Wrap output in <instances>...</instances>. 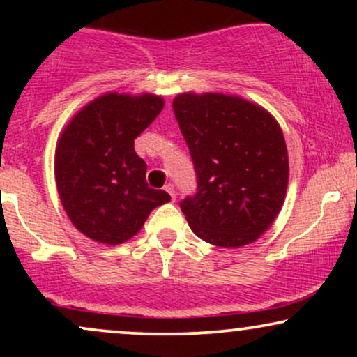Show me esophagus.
<instances>
[{"mask_svg": "<svg viewBox=\"0 0 357 357\" xmlns=\"http://www.w3.org/2000/svg\"><path fill=\"white\" fill-rule=\"evenodd\" d=\"M165 190L169 192L171 199H173V202H174V199H176V188H174V184L173 183H167L166 186H165Z\"/></svg>", "mask_w": 357, "mask_h": 357, "instance_id": "34e87169", "label": "esophagus"}]
</instances>
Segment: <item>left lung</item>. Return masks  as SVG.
I'll list each match as a JSON object with an SVG mask.
<instances>
[{"instance_id":"8db88e82","label":"left lung","mask_w":357,"mask_h":357,"mask_svg":"<svg viewBox=\"0 0 357 357\" xmlns=\"http://www.w3.org/2000/svg\"><path fill=\"white\" fill-rule=\"evenodd\" d=\"M173 110L198 181L179 204L192 233L223 248L253 243L277 218L289 183L278 122L225 93H179Z\"/></svg>"}]
</instances>
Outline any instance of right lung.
<instances>
[{
    "mask_svg": "<svg viewBox=\"0 0 357 357\" xmlns=\"http://www.w3.org/2000/svg\"><path fill=\"white\" fill-rule=\"evenodd\" d=\"M153 93H104L73 116L55 151L63 210L80 233L105 245L124 243L171 196L146 183L147 166L134 139L159 116Z\"/></svg>",
    "mask_w": 357,
    "mask_h": 357,
    "instance_id": "1",
    "label": "right lung"
}]
</instances>
